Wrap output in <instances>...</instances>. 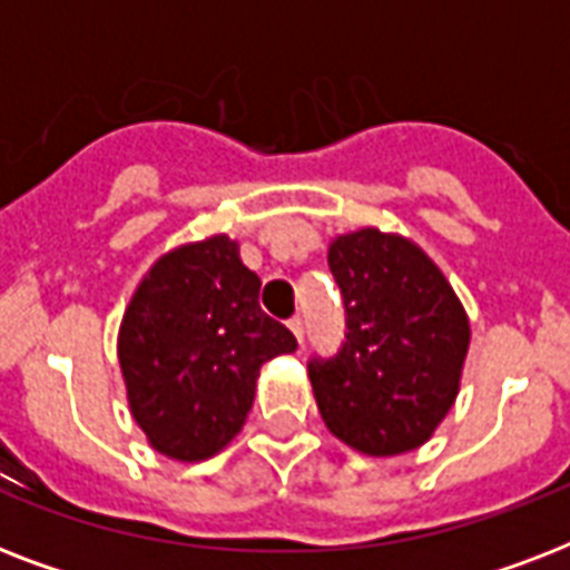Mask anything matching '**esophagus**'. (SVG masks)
Wrapping results in <instances>:
<instances>
[{
	"label": "esophagus",
	"mask_w": 570,
	"mask_h": 570,
	"mask_svg": "<svg viewBox=\"0 0 570 570\" xmlns=\"http://www.w3.org/2000/svg\"><path fill=\"white\" fill-rule=\"evenodd\" d=\"M286 325H289V331L295 334V340L302 343V340H304V320H302V316H293V320L286 322Z\"/></svg>",
	"instance_id": "1"
}]
</instances>
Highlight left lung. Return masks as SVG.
<instances>
[{
    "instance_id": "8db88e82",
    "label": "left lung",
    "mask_w": 570,
    "mask_h": 570,
    "mask_svg": "<svg viewBox=\"0 0 570 570\" xmlns=\"http://www.w3.org/2000/svg\"><path fill=\"white\" fill-rule=\"evenodd\" d=\"M346 304V343L307 361L313 396L334 438L390 459L423 446L461 387L470 320L420 245L375 227L328 245Z\"/></svg>"
}]
</instances>
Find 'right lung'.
Instances as JSON below:
<instances>
[{
  "label": "right lung",
  "instance_id": "1",
  "mask_svg": "<svg viewBox=\"0 0 570 570\" xmlns=\"http://www.w3.org/2000/svg\"><path fill=\"white\" fill-rule=\"evenodd\" d=\"M259 311V277L239 242L209 236L156 259L129 298L118 361L132 420L174 461H204L242 432L259 366L295 352Z\"/></svg>",
  "mask_w": 570,
  "mask_h": 570
}]
</instances>
